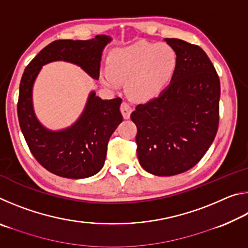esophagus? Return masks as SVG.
Returning a JSON list of instances; mask_svg holds the SVG:
<instances>
[{
    "label": "esophagus",
    "instance_id": "obj_1",
    "mask_svg": "<svg viewBox=\"0 0 248 248\" xmlns=\"http://www.w3.org/2000/svg\"><path fill=\"white\" fill-rule=\"evenodd\" d=\"M120 110H121V114H123L124 119H129L130 118V115H131V112H132V108H131V106H130L128 103L124 102L123 104H121Z\"/></svg>",
    "mask_w": 248,
    "mask_h": 248
}]
</instances>
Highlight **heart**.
Listing matches in <instances>:
<instances>
[{
    "mask_svg": "<svg viewBox=\"0 0 248 248\" xmlns=\"http://www.w3.org/2000/svg\"><path fill=\"white\" fill-rule=\"evenodd\" d=\"M177 54L170 45L139 41L117 49L109 57V68L100 72L108 89L117 90L127 79L130 95L139 100L156 97L170 83L177 68Z\"/></svg>",
    "mask_w": 248,
    "mask_h": 248,
    "instance_id": "b5f03b06",
    "label": "heart"
}]
</instances>
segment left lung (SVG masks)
<instances>
[{
  "mask_svg": "<svg viewBox=\"0 0 248 248\" xmlns=\"http://www.w3.org/2000/svg\"><path fill=\"white\" fill-rule=\"evenodd\" d=\"M177 54L173 79L157 97L139 104L130 118L137 125L141 166L156 176L184 173L198 163L219 127L220 79L199 46L166 38Z\"/></svg>",
  "mask_w": 248,
  "mask_h": 248,
  "instance_id": "left-lung-1",
  "label": "left lung"
}]
</instances>
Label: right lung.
Wrapping results in <instances>:
<instances>
[{
    "instance_id": "obj_1",
    "label": "right lung",
    "mask_w": 248,
    "mask_h": 248,
    "mask_svg": "<svg viewBox=\"0 0 248 248\" xmlns=\"http://www.w3.org/2000/svg\"><path fill=\"white\" fill-rule=\"evenodd\" d=\"M110 37L91 40H56L45 47L25 69L19 84L17 115L25 140L37 161L60 177L81 179L97 174L106 158L109 138L123 115L120 97L104 100L91 92L77 123L60 131L45 128L32 107V85L41 66L52 61L78 64L95 79L99 78L102 52Z\"/></svg>"
}]
</instances>
